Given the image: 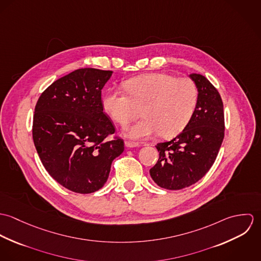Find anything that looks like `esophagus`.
Returning a JSON list of instances; mask_svg holds the SVG:
<instances>
[{
    "mask_svg": "<svg viewBox=\"0 0 261 261\" xmlns=\"http://www.w3.org/2000/svg\"><path fill=\"white\" fill-rule=\"evenodd\" d=\"M124 146L126 148H137V147H140V144L132 142V141H125L124 142Z\"/></svg>",
    "mask_w": 261,
    "mask_h": 261,
    "instance_id": "1",
    "label": "esophagus"
}]
</instances>
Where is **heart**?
<instances>
[{
	"instance_id": "heart-1",
	"label": "heart",
	"mask_w": 261,
	"mask_h": 261,
	"mask_svg": "<svg viewBox=\"0 0 261 261\" xmlns=\"http://www.w3.org/2000/svg\"><path fill=\"white\" fill-rule=\"evenodd\" d=\"M127 94L109 91L102 99L107 114L120 125L145 117L125 128L130 139H148L155 134L172 138L180 134L196 110L198 91L189 78L166 73H149L128 79L123 84Z\"/></svg>"
}]
</instances>
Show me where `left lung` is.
I'll return each mask as SVG.
<instances>
[{
	"label": "left lung",
	"mask_w": 261,
	"mask_h": 261,
	"mask_svg": "<svg viewBox=\"0 0 261 261\" xmlns=\"http://www.w3.org/2000/svg\"><path fill=\"white\" fill-rule=\"evenodd\" d=\"M198 90L196 110L183 132L155 146L160 156L149 170L153 182L167 190H181L202 179L214 164L224 139L223 102L203 75L192 73Z\"/></svg>",
	"instance_id": "obj_1"
}]
</instances>
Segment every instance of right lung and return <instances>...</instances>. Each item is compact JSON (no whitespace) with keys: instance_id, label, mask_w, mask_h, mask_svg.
<instances>
[{"instance_id":"obj_1","label":"right lung","mask_w":261,"mask_h":261,"mask_svg":"<svg viewBox=\"0 0 261 261\" xmlns=\"http://www.w3.org/2000/svg\"><path fill=\"white\" fill-rule=\"evenodd\" d=\"M113 72L82 68L54 81L39 97L33 141L49 175L66 189L93 193L110 176L112 161L124 149L103 112L101 89Z\"/></svg>"}]
</instances>
